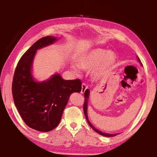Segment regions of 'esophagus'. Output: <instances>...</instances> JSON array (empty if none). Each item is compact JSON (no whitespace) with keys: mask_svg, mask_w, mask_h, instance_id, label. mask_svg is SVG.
<instances>
[{"mask_svg":"<svg viewBox=\"0 0 157 157\" xmlns=\"http://www.w3.org/2000/svg\"><path fill=\"white\" fill-rule=\"evenodd\" d=\"M87 90V86L85 84H82V90H81V93L82 94H84L85 91Z\"/></svg>","mask_w":157,"mask_h":157,"instance_id":"esophagus-1","label":"esophagus"}]
</instances>
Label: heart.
<instances>
[{
  "label": "heart",
  "mask_w": 157,
  "mask_h": 157,
  "mask_svg": "<svg viewBox=\"0 0 157 157\" xmlns=\"http://www.w3.org/2000/svg\"><path fill=\"white\" fill-rule=\"evenodd\" d=\"M116 62V55L113 51L102 48L94 49L79 58L78 66L85 71L94 68L93 75L95 79H102L113 68ZM75 72L79 73L76 66H73Z\"/></svg>",
  "instance_id": "b5f03b06"
}]
</instances>
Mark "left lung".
<instances>
[{
	"instance_id": "obj_1",
	"label": "left lung",
	"mask_w": 157,
	"mask_h": 157,
	"mask_svg": "<svg viewBox=\"0 0 157 157\" xmlns=\"http://www.w3.org/2000/svg\"><path fill=\"white\" fill-rule=\"evenodd\" d=\"M138 60H139V62H140V61L139 59V58L138 57ZM89 90L87 89L86 91L84 93V115L85 117H86V121L88 122L89 124L90 125V127H91V128L94 130L95 132H96L98 134H99L100 135H102V136H107V137H112V136H115L117 135V134H108V133H105V132H102L101 131H99V130L95 129V127H94V125L90 123L89 121V118H88V116H87V107H88V100H89Z\"/></svg>"
}]
</instances>
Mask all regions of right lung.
Returning <instances> with one entry per match:
<instances>
[{
  "mask_svg": "<svg viewBox=\"0 0 157 157\" xmlns=\"http://www.w3.org/2000/svg\"><path fill=\"white\" fill-rule=\"evenodd\" d=\"M56 41V37L47 36L36 41L18 61L12 82L13 98L21 117L30 128L43 132L59 124L71 94L82 89L80 79L66 80L59 73L41 82L34 79L32 66L36 50Z\"/></svg>",
  "mask_w": 157,
  "mask_h": 157,
  "instance_id": "add662e5",
  "label": "right lung"
}]
</instances>
